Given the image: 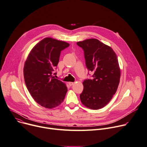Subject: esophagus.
Returning a JSON list of instances; mask_svg holds the SVG:
<instances>
[{
  "label": "esophagus",
  "instance_id": "obj_1",
  "mask_svg": "<svg viewBox=\"0 0 147 147\" xmlns=\"http://www.w3.org/2000/svg\"><path fill=\"white\" fill-rule=\"evenodd\" d=\"M68 84L70 85V86H72L74 84V82H68Z\"/></svg>",
  "mask_w": 147,
  "mask_h": 147
}]
</instances>
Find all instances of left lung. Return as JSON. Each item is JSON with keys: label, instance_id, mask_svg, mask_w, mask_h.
<instances>
[{"label": "left lung", "instance_id": "left-lung-1", "mask_svg": "<svg viewBox=\"0 0 147 147\" xmlns=\"http://www.w3.org/2000/svg\"><path fill=\"white\" fill-rule=\"evenodd\" d=\"M77 45L84 50L86 68L94 72L92 79L83 82L81 100L88 108L100 109L109 103L119 83L117 56L111 47L96 39L78 42Z\"/></svg>", "mask_w": 147, "mask_h": 147}]
</instances>
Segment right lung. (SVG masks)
I'll use <instances>...</instances> for the list:
<instances>
[{"mask_svg": "<svg viewBox=\"0 0 147 147\" xmlns=\"http://www.w3.org/2000/svg\"><path fill=\"white\" fill-rule=\"evenodd\" d=\"M65 42L45 38L30 51L25 63V82L31 96L41 106L52 109L65 99L67 88L54 75L61 52L69 47Z\"/></svg>", "mask_w": 147, "mask_h": 147, "instance_id": "right-lung-1", "label": "right lung"}]
</instances>
